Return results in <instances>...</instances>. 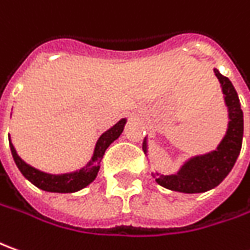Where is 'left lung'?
Returning a JSON list of instances; mask_svg holds the SVG:
<instances>
[{
  "label": "left lung",
  "mask_w": 250,
  "mask_h": 250,
  "mask_svg": "<svg viewBox=\"0 0 250 250\" xmlns=\"http://www.w3.org/2000/svg\"><path fill=\"white\" fill-rule=\"evenodd\" d=\"M213 72L220 82L229 111V127L226 135L215 150L189 159L176 174H153L156 182L168 190L189 194L208 191L222 183L238 159L244 137V113L238 94L229 78L222 75L216 68H213ZM142 147L147 153L146 138L144 139Z\"/></svg>",
  "instance_id": "8db88e82"
}]
</instances>
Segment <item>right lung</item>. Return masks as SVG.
<instances>
[{
    "instance_id": "add662e5",
    "label": "right lung",
    "mask_w": 250,
    "mask_h": 250,
    "mask_svg": "<svg viewBox=\"0 0 250 250\" xmlns=\"http://www.w3.org/2000/svg\"><path fill=\"white\" fill-rule=\"evenodd\" d=\"M125 122H127L125 119H122L113 127H111L108 131L104 132L97 141L94 153H93L91 160L87 163V166L83 167L82 169H79V171L69 172V174L53 175L42 172L40 169L31 167L30 164H27L25 161L19 157V154L16 153V149L12 145L11 141H9V146H11L13 160L20 169V172L23 174L25 179H28L38 189L50 191V193H75L78 190L86 188L87 185H90L96 179L97 174L100 171V163H101L105 150L108 149V146L115 139L120 137V134L123 132V128H125Z\"/></svg>"
}]
</instances>
